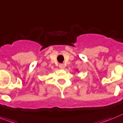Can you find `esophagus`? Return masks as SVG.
I'll list each match as a JSON object with an SVG mask.
<instances>
[{
    "label": "esophagus",
    "instance_id": "34e87169",
    "mask_svg": "<svg viewBox=\"0 0 123 123\" xmlns=\"http://www.w3.org/2000/svg\"><path fill=\"white\" fill-rule=\"evenodd\" d=\"M59 66L60 68L62 69H64L65 68V65L63 64H60Z\"/></svg>",
    "mask_w": 123,
    "mask_h": 123
}]
</instances>
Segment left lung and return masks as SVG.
<instances>
[{
  "label": "left lung",
  "mask_w": 123,
  "mask_h": 123,
  "mask_svg": "<svg viewBox=\"0 0 123 123\" xmlns=\"http://www.w3.org/2000/svg\"><path fill=\"white\" fill-rule=\"evenodd\" d=\"M77 71H78V70H77Z\"/></svg>",
  "instance_id": "left-lung-1"
}]
</instances>
